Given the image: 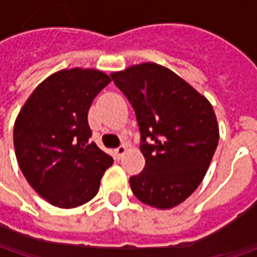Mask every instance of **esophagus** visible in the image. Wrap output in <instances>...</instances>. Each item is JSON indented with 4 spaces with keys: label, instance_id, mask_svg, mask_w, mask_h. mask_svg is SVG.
Returning a JSON list of instances; mask_svg holds the SVG:
<instances>
[{
    "label": "esophagus",
    "instance_id": "1",
    "mask_svg": "<svg viewBox=\"0 0 257 257\" xmlns=\"http://www.w3.org/2000/svg\"><path fill=\"white\" fill-rule=\"evenodd\" d=\"M125 152H127V147H125V146H120V147L114 149V154H115V157H117L118 160H120V159L123 157Z\"/></svg>",
    "mask_w": 257,
    "mask_h": 257
}]
</instances>
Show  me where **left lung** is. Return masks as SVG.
I'll return each instance as SVG.
<instances>
[{
    "instance_id": "obj_1",
    "label": "left lung",
    "mask_w": 257,
    "mask_h": 257,
    "mask_svg": "<svg viewBox=\"0 0 257 257\" xmlns=\"http://www.w3.org/2000/svg\"><path fill=\"white\" fill-rule=\"evenodd\" d=\"M132 104L146 159L130 177L134 196L157 209L184 202L202 183L219 143L212 104L169 68L153 63L111 74Z\"/></svg>"
}]
</instances>
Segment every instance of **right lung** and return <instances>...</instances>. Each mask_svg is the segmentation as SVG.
Wrapping results in <instances>:
<instances>
[{"instance_id": "add662e5", "label": "right lung", "mask_w": 257, "mask_h": 257, "mask_svg": "<svg viewBox=\"0 0 257 257\" xmlns=\"http://www.w3.org/2000/svg\"><path fill=\"white\" fill-rule=\"evenodd\" d=\"M111 80L97 70H63L34 90L14 125L20 169L47 202L71 209L91 200L113 157L90 142L87 114Z\"/></svg>"}]
</instances>
